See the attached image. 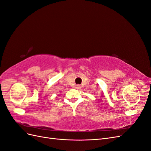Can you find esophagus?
Instances as JSON below:
<instances>
[{
  "instance_id": "34e87169",
  "label": "esophagus",
  "mask_w": 151,
  "mask_h": 151,
  "mask_svg": "<svg viewBox=\"0 0 151 151\" xmlns=\"http://www.w3.org/2000/svg\"><path fill=\"white\" fill-rule=\"evenodd\" d=\"M75 88H76V89H79L81 88V86H80V85H76V86H75Z\"/></svg>"
}]
</instances>
